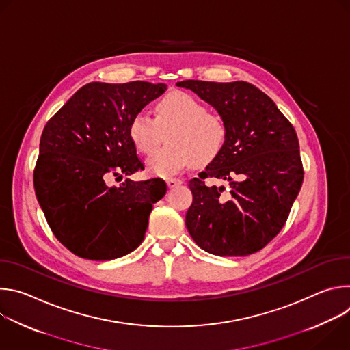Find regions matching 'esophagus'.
Here are the masks:
<instances>
[{"label": "esophagus", "mask_w": 350, "mask_h": 350, "mask_svg": "<svg viewBox=\"0 0 350 350\" xmlns=\"http://www.w3.org/2000/svg\"><path fill=\"white\" fill-rule=\"evenodd\" d=\"M166 184H167L169 188H174V187L183 184V180H180V178H167Z\"/></svg>", "instance_id": "esophagus-1"}]
</instances>
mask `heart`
I'll use <instances>...</instances> for the list:
<instances>
[{
	"mask_svg": "<svg viewBox=\"0 0 350 350\" xmlns=\"http://www.w3.org/2000/svg\"><path fill=\"white\" fill-rule=\"evenodd\" d=\"M166 134L169 144L146 159V169L162 177L213 161L227 141V126L192 94L172 91L159 99L155 118L138 112L129 126L131 142L141 154L152 152Z\"/></svg>",
	"mask_w": 350,
	"mask_h": 350,
	"instance_id": "heart-1",
	"label": "heart"
}]
</instances>
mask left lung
<instances>
[{
    "label": "left lung",
    "mask_w": 350,
    "mask_h": 350,
    "mask_svg": "<svg viewBox=\"0 0 350 350\" xmlns=\"http://www.w3.org/2000/svg\"><path fill=\"white\" fill-rule=\"evenodd\" d=\"M212 105L227 126L221 152L189 181V235L217 256H247L263 249L284 227L304 181L295 129L273 99L246 81L184 80ZM229 181L230 188L206 184Z\"/></svg>",
    "instance_id": "left-lung-1"
}]
</instances>
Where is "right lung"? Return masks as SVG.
<instances>
[{"mask_svg":"<svg viewBox=\"0 0 350 350\" xmlns=\"http://www.w3.org/2000/svg\"><path fill=\"white\" fill-rule=\"evenodd\" d=\"M166 88L163 83L92 81L46 122L34 191L54 235L79 258L112 260L142 242L149 213L166 193V183L127 178L109 187L107 180L144 169L129 126Z\"/></svg>","mask_w":350,"mask_h":350,"instance_id":"add662e5","label":"right lung"}]
</instances>
